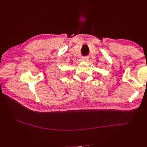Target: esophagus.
Returning <instances> with one entry per match:
<instances>
[{
    "mask_svg": "<svg viewBox=\"0 0 147 147\" xmlns=\"http://www.w3.org/2000/svg\"><path fill=\"white\" fill-rule=\"evenodd\" d=\"M88 60H89V58L88 57H84L83 58V61L84 62V63H87Z\"/></svg>",
    "mask_w": 147,
    "mask_h": 147,
    "instance_id": "1",
    "label": "esophagus"
}]
</instances>
